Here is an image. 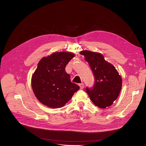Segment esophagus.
<instances>
[{
	"label": "esophagus",
	"instance_id": "obj_1",
	"mask_svg": "<svg viewBox=\"0 0 146 146\" xmlns=\"http://www.w3.org/2000/svg\"><path fill=\"white\" fill-rule=\"evenodd\" d=\"M79 86H80V88L81 89H83V88H84V84L83 83H80V84H79Z\"/></svg>",
	"mask_w": 146,
	"mask_h": 146
}]
</instances>
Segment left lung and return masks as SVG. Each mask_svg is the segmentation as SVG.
Returning <instances> with one entry per match:
<instances>
[{
  "label": "left lung",
  "instance_id": "1",
  "mask_svg": "<svg viewBox=\"0 0 146 146\" xmlns=\"http://www.w3.org/2000/svg\"><path fill=\"white\" fill-rule=\"evenodd\" d=\"M80 54L85 57L95 77V85L86 92L93 103L100 108L110 106L119 96L122 78L112 64L106 61L101 53L84 50Z\"/></svg>",
  "mask_w": 146,
  "mask_h": 146
}]
</instances>
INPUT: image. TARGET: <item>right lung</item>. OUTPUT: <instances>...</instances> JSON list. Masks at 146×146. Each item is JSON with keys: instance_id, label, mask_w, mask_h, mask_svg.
Here are the masks:
<instances>
[{"instance_id": "1", "label": "right lung", "mask_w": 146, "mask_h": 146, "mask_svg": "<svg viewBox=\"0 0 146 146\" xmlns=\"http://www.w3.org/2000/svg\"><path fill=\"white\" fill-rule=\"evenodd\" d=\"M71 52H57L42 58L33 74L31 85L41 103L51 108L63 107L79 89L66 72V65L74 57Z\"/></svg>"}]
</instances>
